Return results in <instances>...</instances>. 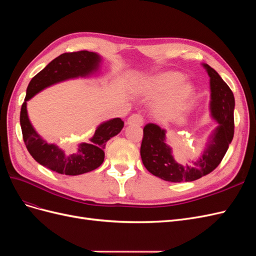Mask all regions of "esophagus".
<instances>
[{"mask_svg": "<svg viewBox=\"0 0 256 256\" xmlns=\"http://www.w3.org/2000/svg\"><path fill=\"white\" fill-rule=\"evenodd\" d=\"M143 122V118L140 114H132L127 120V125L129 126H142Z\"/></svg>", "mask_w": 256, "mask_h": 256, "instance_id": "esophagus-1", "label": "esophagus"}]
</instances>
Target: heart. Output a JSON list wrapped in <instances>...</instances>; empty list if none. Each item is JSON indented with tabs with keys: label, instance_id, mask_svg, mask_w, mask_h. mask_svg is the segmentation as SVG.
I'll list each match as a JSON object with an SVG mask.
<instances>
[{
	"label": "heart",
	"instance_id": "heart-1",
	"mask_svg": "<svg viewBox=\"0 0 256 256\" xmlns=\"http://www.w3.org/2000/svg\"><path fill=\"white\" fill-rule=\"evenodd\" d=\"M184 74L176 70L154 74L145 79L138 92L146 99L157 98L152 104V112L159 118H171L182 113L194 95V88L184 81Z\"/></svg>",
	"mask_w": 256,
	"mask_h": 256
}]
</instances>
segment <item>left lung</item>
Wrapping results in <instances>:
<instances>
[{
  "mask_svg": "<svg viewBox=\"0 0 256 256\" xmlns=\"http://www.w3.org/2000/svg\"><path fill=\"white\" fill-rule=\"evenodd\" d=\"M210 76V111L219 126L212 134L206 150L190 164L175 161L172 148L166 144V130L156 124H147L143 129L141 158L147 171L161 180L172 182H193L203 177L220 164L234 136L233 92L219 74L209 65H203Z\"/></svg>",
  "mask_w": 256,
  "mask_h": 256,
  "instance_id": "obj_1",
  "label": "left lung"
}]
</instances>
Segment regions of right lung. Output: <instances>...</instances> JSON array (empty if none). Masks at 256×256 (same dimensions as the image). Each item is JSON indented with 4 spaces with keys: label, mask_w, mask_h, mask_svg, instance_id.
I'll list each match as a JSON object with an SVG mask.
<instances>
[{
    "label": "right lung",
    "mask_w": 256,
    "mask_h": 256,
    "mask_svg": "<svg viewBox=\"0 0 256 256\" xmlns=\"http://www.w3.org/2000/svg\"><path fill=\"white\" fill-rule=\"evenodd\" d=\"M100 60L102 58L97 53L90 51L63 53L50 62L28 83L20 112L23 141L30 156L38 164L54 172L74 176L90 172L102 166L104 160L106 144L111 138L120 132L124 122L120 118H113L100 124L90 142L79 144L74 152L66 154L56 145L48 144L42 140L36 132L28 120L26 102L50 85L90 76L98 69Z\"/></svg>",
    "instance_id": "obj_1"
}]
</instances>
